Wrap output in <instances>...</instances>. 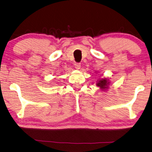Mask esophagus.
Segmentation results:
<instances>
[{"instance_id":"1","label":"esophagus","mask_w":152,"mask_h":152,"mask_svg":"<svg viewBox=\"0 0 152 152\" xmlns=\"http://www.w3.org/2000/svg\"><path fill=\"white\" fill-rule=\"evenodd\" d=\"M80 63H74V67H75V68L77 69H79L80 68Z\"/></svg>"}]
</instances>
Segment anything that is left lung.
Segmentation results:
<instances>
[{
    "instance_id": "8db88e82",
    "label": "left lung",
    "mask_w": 152,
    "mask_h": 152,
    "mask_svg": "<svg viewBox=\"0 0 152 152\" xmlns=\"http://www.w3.org/2000/svg\"><path fill=\"white\" fill-rule=\"evenodd\" d=\"M110 82L108 78H102L98 80V83H96V85L99 87L102 90L105 91L108 89V85H109Z\"/></svg>"
}]
</instances>
